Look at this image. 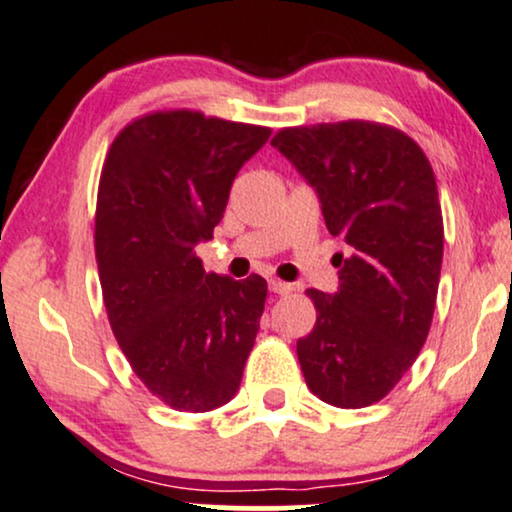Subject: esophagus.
<instances>
[{
  "mask_svg": "<svg viewBox=\"0 0 512 512\" xmlns=\"http://www.w3.org/2000/svg\"><path fill=\"white\" fill-rule=\"evenodd\" d=\"M269 290H271V293H276V295H288L290 290H293V286H290V283H286V281H278V278H271Z\"/></svg>",
  "mask_w": 512,
  "mask_h": 512,
  "instance_id": "1",
  "label": "esophagus"
}]
</instances>
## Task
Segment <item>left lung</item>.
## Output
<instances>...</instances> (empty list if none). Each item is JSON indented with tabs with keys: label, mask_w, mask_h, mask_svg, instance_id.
<instances>
[{
	"label": "left lung",
	"mask_w": 512,
	"mask_h": 512,
	"mask_svg": "<svg viewBox=\"0 0 512 512\" xmlns=\"http://www.w3.org/2000/svg\"><path fill=\"white\" fill-rule=\"evenodd\" d=\"M276 148L319 198L338 290L309 288L316 323L297 340L304 380L340 409L380 401L416 361L444 252L432 167L416 141L366 120L281 129Z\"/></svg>",
	"instance_id": "8db88e82"
}]
</instances>
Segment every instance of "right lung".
Instances as JSON below:
<instances>
[{
  "mask_svg": "<svg viewBox=\"0 0 512 512\" xmlns=\"http://www.w3.org/2000/svg\"><path fill=\"white\" fill-rule=\"evenodd\" d=\"M271 129L193 111L146 115L108 151L96 262L108 321L139 380L174 411L236 397L267 281L208 274L196 245L222 222L236 174Z\"/></svg>",
  "mask_w": 512,
  "mask_h": 512,
  "instance_id": "1",
  "label": "right lung"
}]
</instances>
